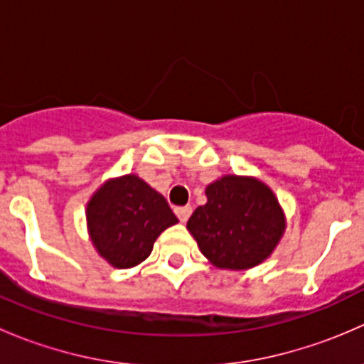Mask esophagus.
<instances>
[{"label": "esophagus", "mask_w": 364, "mask_h": 364, "mask_svg": "<svg viewBox=\"0 0 364 364\" xmlns=\"http://www.w3.org/2000/svg\"><path fill=\"white\" fill-rule=\"evenodd\" d=\"M174 213L179 218V222L185 223L190 218V215H192V208L190 205H178V208H174Z\"/></svg>", "instance_id": "obj_1"}]
</instances>
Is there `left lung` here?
Masks as SVG:
<instances>
[{
    "mask_svg": "<svg viewBox=\"0 0 364 364\" xmlns=\"http://www.w3.org/2000/svg\"><path fill=\"white\" fill-rule=\"evenodd\" d=\"M205 197L186 229L213 266L250 269L273 253L285 232V215L269 186L229 174L208 185Z\"/></svg>",
    "mask_w": 364,
    "mask_h": 364,
    "instance_id": "1",
    "label": "left lung"
}]
</instances>
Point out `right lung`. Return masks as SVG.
Listing matches in <instances>:
<instances>
[{
	"instance_id": "add662e5",
	"label": "right lung",
	"mask_w": 364,
	"mask_h": 364,
	"mask_svg": "<svg viewBox=\"0 0 364 364\" xmlns=\"http://www.w3.org/2000/svg\"><path fill=\"white\" fill-rule=\"evenodd\" d=\"M86 220L93 247L117 269L148 259L156 237L178 223L164 196L135 174L105 181L87 203Z\"/></svg>"
}]
</instances>
